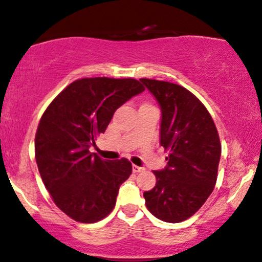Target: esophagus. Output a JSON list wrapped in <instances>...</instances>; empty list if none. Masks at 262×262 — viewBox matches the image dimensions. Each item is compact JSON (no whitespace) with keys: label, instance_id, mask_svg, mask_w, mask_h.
<instances>
[{"label":"esophagus","instance_id":"34e87169","mask_svg":"<svg viewBox=\"0 0 262 262\" xmlns=\"http://www.w3.org/2000/svg\"><path fill=\"white\" fill-rule=\"evenodd\" d=\"M145 170L144 167H140V166H137V165H133V171L134 172H143V171Z\"/></svg>","mask_w":262,"mask_h":262}]
</instances>
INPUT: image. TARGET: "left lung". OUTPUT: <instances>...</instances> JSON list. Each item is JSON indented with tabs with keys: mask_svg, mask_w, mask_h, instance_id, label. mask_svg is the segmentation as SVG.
<instances>
[{
	"mask_svg": "<svg viewBox=\"0 0 262 262\" xmlns=\"http://www.w3.org/2000/svg\"><path fill=\"white\" fill-rule=\"evenodd\" d=\"M161 107L160 144L167 166L154 171L155 187L144 192L151 214L180 223L194 214L217 182L222 145L207 108L185 87L167 81L140 79Z\"/></svg>",
	"mask_w": 262,
	"mask_h": 262,
	"instance_id": "obj_1",
	"label": "left lung"
}]
</instances>
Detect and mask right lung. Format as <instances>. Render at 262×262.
<instances>
[{
  "mask_svg": "<svg viewBox=\"0 0 262 262\" xmlns=\"http://www.w3.org/2000/svg\"><path fill=\"white\" fill-rule=\"evenodd\" d=\"M145 87L140 81L85 77L66 86L41 116L35 161L54 203L80 223H96L116 206L119 186L130 176L128 159L107 161L90 152L118 107Z\"/></svg>",
  "mask_w": 262,
  "mask_h": 262,
  "instance_id": "1",
  "label": "right lung"
}]
</instances>
